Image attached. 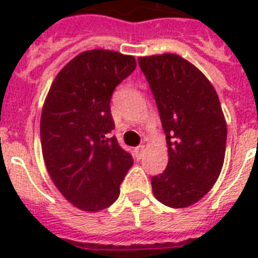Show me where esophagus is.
Returning <instances> with one entry per match:
<instances>
[{"label":"esophagus","mask_w":258,"mask_h":258,"mask_svg":"<svg viewBox=\"0 0 258 258\" xmlns=\"http://www.w3.org/2000/svg\"><path fill=\"white\" fill-rule=\"evenodd\" d=\"M134 153H135V158H137L138 161L142 159L143 155H145V146H139V147H137V149L134 150Z\"/></svg>","instance_id":"34e87169"}]
</instances>
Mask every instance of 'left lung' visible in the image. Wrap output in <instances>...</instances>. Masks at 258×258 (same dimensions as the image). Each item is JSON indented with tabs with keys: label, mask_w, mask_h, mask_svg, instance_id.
Listing matches in <instances>:
<instances>
[{
	"label": "left lung",
	"mask_w": 258,
	"mask_h": 258,
	"mask_svg": "<svg viewBox=\"0 0 258 258\" xmlns=\"http://www.w3.org/2000/svg\"><path fill=\"white\" fill-rule=\"evenodd\" d=\"M150 84L166 134L169 163L151 178L155 198L174 209L206 196L224 166L228 127L216 89L178 54L138 58Z\"/></svg>",
	"instance_id": "1"
}]
</instances>
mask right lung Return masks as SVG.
<instances>
[{"mask_svg":"<svg viewBox=\"0 0 258 258\" xmlns=\"http://www.w3.org/2000/svg\"><path fill=\"white\" fill-rule=\"evenodd\" d=\"M137 68L134 56L86 50L57 74L41 112L42 157L58 191L84 212H100L117 200L133 166L116 138L109 101L113 89Z\"/></svg>","mask_w":258,"mask_h":258,"instance_id":"obj_1","label":"right lung"}]
</instances>
